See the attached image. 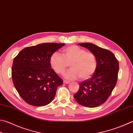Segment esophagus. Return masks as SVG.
Wrapping results in <instances>:
<instances>
[{
  "instance_id": "34e87169",
  "label": "esophagus",
  "mask_w": 133,
  "mask_h": 133,
  "mask_svg": "<svg viewBox=\"0 0 133 133\" xmlns=\"http://www.w3.org/2000/svg\"><path fill=\"white\" fill-rule=\"evenodd\" d=\"M70 81H66V80H64V83H65V84H69V83H70Z\"/></svg>"
}]
</instances>
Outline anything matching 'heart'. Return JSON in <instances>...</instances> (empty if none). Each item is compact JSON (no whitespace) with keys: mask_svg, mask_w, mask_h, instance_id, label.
<instances>
[{"mask_svg":"<svg viewBox=\"0 0 133 133\" xmlns=\"http://www.w3.org/2000/svg\"><path fill=\"white\" fill-rule=\"evenodd\" d=\"M50 64L57 74H62L70 65L71 69L64 76L70 80L87 79L96 72L97 59L93 52L87 51L82 47L72 45L62 50V56L57 52L50 57Z\"/></svg>","mask_w":133,"mask_h":133,"instance_id":"b5f03b06","label":"heart"}]
</instances>
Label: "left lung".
Here are the masks:
<instances>
[{
    "label": "left lung",
    "instance_id": "1",
    "mask_svg": "<svg viewBox=\"0 0 133 133\" xmlns=\"http://www.w3.org/2000/svg\"><path fill=\"white\" fill-rule=\"evenodd\" d=\"M96 55L97 68L89 79L82 82L74 94L77 103L86 107L94 108L105 102L116 86L119 72V62L112 52L97 45L79 43Z\"/></svg>",
    "mask_w": 133,
    "mask_h": 133
}]
</instances>
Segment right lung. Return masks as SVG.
Returning a JSON list of instances; mask_svg holds the SVG:
<instances>
[{"label":"right lung","instance_id":"add662e5","mask_svg":"<svg viewBox=\"0 0 133 133\" xmlns=\"http://www.w3.org/2000/svg\"><path fill=\"white\" fill-rule=\"evenodd\" d=\"M64 43H46L22 49L12 66L13 84L26 103L45 106L52 101L63 81L51 68L50 57Z\"/></svg>","mask_w":133,"mask_h":133}]
</instances>
